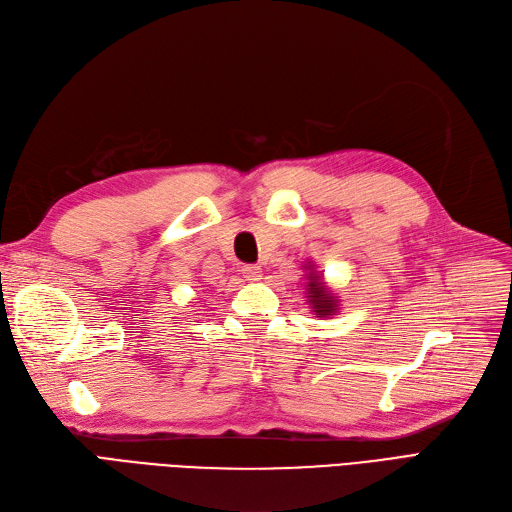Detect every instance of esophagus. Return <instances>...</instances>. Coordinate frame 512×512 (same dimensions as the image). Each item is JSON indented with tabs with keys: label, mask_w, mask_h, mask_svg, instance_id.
Masks as SVG:
<instances>
[{
	"label": "esophagus",
	"mask_w": 512,
	"mask_h": 512,
	"mask_svg": "<svg viewBox=\"0 0 512 512\" xmlns=\"http://www.w3.org/2000/svg\"><path fill=\"white\" fill-rule=\"evenodd\" d=\"M241 273H243V277L248 279V281H258L262 277V269L256 267V264H245V267L241 269Z\"/></svg>",
	"instance_id": "34e87169"
}]
</instances>
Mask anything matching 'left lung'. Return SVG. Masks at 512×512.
<instances>
[{"label": "left lung", "instance_id": "obj_1", "mask_svg": "<svg viewBox=\"0 0 512 512\" xmlns=\"http://www.w3.org/2000/svg\"><path fill=\"white\" fill-rule=\"evenodd\" d=\"M307 298L315 317H328L334 315L339 309V298L332 296V292L324 286L322 273L315 271V264H307Z\"/></svg>", "mask_w": 512, "mask_h": 512}]
</instances>
